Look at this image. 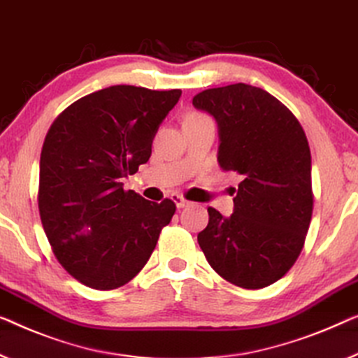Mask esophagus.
<instances>
[{
    "label": "esophagus",
    "instance_id": "esophagus-1",
    "mask_svg": "<svg viewBox=\"0 0 358 358\" xmlns=\"http://www.w3.org/2000/svg\"><path fill=\"white\" fill-rule=\"evenodd\" d=\"M172 199L175 201V204H177L178 209H183V207H186V206L189 204V201H186L185 197L181 196V194H173V196H172Z\"/></svg>",
    "mask_w": 358,
    "mask_h": 358
}]
</instances>
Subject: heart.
<instances>
[{
	"mask_svg": "<svg viewBox=\"0 0 358 358\" xmlns=\"http://www.w3.org/2000/svg\"><path fill=\"white\" fill-rule=\"evenodd\" d=\"M188 117H204V115H201V114H191V115H188Z\"/></svg>",
	"mask_w": 358,
	"mask_h": 358,
	"instance_id": "heart-1",
	"label": "heart"
}]
</instances>
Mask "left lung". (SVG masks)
I'll use <instances>...</instances> for the list:
<instances>
[{
	"label": "left lung",
	"instance_id": "left-lung-1",
	"mask_svg": "<svg viewBox=\"0 0 358 358\" xmlns=\"http://www.w3.org/2000/svg\"><path fill=\"white\" fill-rule=\"evenodd\" d=\"M193 106L217 120L220 167L243 178L231 217L209 207V225L197 243L231 285H273L294 265L312 220V157L303 128L275 96L246 83L204 90Z\"/></svg>",
	"mask_w": 358,
	"mask_h": 358
}]
</instances>
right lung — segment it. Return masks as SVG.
Listing matches in <instances>:
<instances>
[{
  "mask_svg": "<svg viewBox=\"0 0 358 358\" xmlns=\"http://www.w3.org/2000/svg\"><path fill=\"white\" fill-rule=\"evenodd\" d=\"M181 90L115 85L83 96L52 122L40 157L38 210L57 262L82 285L115 289L140 273L175 202L146 201L124 178L151 157Z\"/></svg>",
  "mask_w": 358,
  "mask_h": 358,
  "instance_id": "1",
  "label": "right lung"
}]
</instances>
